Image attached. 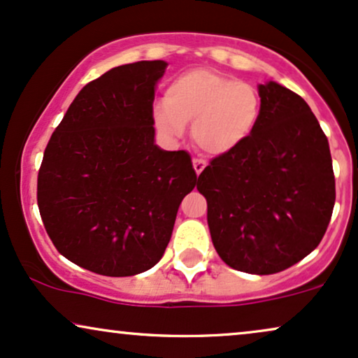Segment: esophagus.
Instances as JSON below:
<instances>
[{"label":"esophagus","mask_w":358,"mask_h":358,"mask_svg":"<svg viewBox=\"0 0 358 358\" xmlns=\"http://www.w3.org/2000/svg\"><path fill=\"white\" fill-rule=\"evenodd\" d=\"M206 166V162L203 160V158H193V169L196 171V175H200L203 170H205Z\"/></svg>","instance_id":"1"}]
</instances>
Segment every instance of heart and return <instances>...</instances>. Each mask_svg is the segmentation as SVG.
<instances>
[{
  "mask_svg": "<svg viewBox=\"0 0 358 358\" xmlns=\"http://www.w3.org/2000/svg\"><path fill=\"white\" fill-rule=\"evenodd\" d=\"M261 115V97L251 84L211 69L183 72L169 84L165 101L153 106L155 129L178 138L192 124L196 145L210 155L234 152L251 137Z\"/></svg>",
  "mask_w": 358,
  "mask_h": 358,
  "instance_id": "b5f03b06",
  "label": "heart"
}]
</instances>
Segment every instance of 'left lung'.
I'll list each match as a JSON object with an SVG mask.
<instances>
[{
    "instance_id": "1",
    "label": "left lung",
    "mask_w": 358,
    "mask_h": 358,
    "mask_svg": "<svg viewBox=\"0 0 358 358\" xmlns=\"http://www.w3.org/2000/svg\"><path fill=\"white\" fill-rule=\"evenodd\" d=\"M261 115L251 137L213 158L198 176L211 241L229 268L274 274L319 246L336 203L325 134L301 96L257 85Z\"/></svg>"
}]
</instances>
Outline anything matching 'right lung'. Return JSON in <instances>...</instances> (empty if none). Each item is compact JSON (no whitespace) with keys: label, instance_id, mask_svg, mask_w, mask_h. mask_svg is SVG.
<instances>
[{"label":"right lung","instance_id":"right-lung-1","mask_svg":"<svg viewBox=\"0 0 358 358\" xmlns=\"http://www.w3.org/2000/svg\"><path fill=\"white\" fill-rule=\"evenodd\" d=\"M166 66L134 62L84 85L44 150V228L62 256L92 273L124 278L153 268L196 185L187 152L155 145L153 99Z\"/></svg>","mask_w":358,"mask_h":358}]
</instances>
